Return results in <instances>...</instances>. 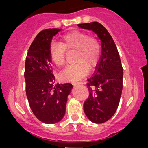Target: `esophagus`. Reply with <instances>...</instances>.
<instances>
[{
  "label": "esophagus",
  "mask_w": 148,
  "mask_h": 148,
  "mask_svg": "<svg viewBox=\"0 0 148 148\" xmlns=\"http://www.w3.org/2000/svg\"><path fill=\"white\" fill-rule=\"evenodd\" d=\"M80 84H82V83H77V84H73V86H78V85H80Z\"/></svg>",
  "instance_id": "esophagus-1"
}]
</instances>
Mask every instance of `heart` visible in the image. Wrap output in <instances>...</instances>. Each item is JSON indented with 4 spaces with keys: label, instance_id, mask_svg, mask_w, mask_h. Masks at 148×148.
Wrapping results in <instances>:
<instances>
[{
    "label": "heart",
    "instance_id": "b5f03b06",
    "mask_svg": "<svg viewBox=\"0 0 148 148\" xmlns=\"http://www.w3.org/2000/svg\"><path fill=\"white\" fill-rule=\"evenodd\" d=\"M66 49L76 50L75 61L78 64L69 66L60 73L63 82L76 83L89 73V67L93 69L100 58V45L98 40L81 31H73L61 38V44L53 42L49 47V57L57 66L64 64Z\"/></svg>",
    "mask_w": 148,
    "mask_h": 148
}]
</instances>
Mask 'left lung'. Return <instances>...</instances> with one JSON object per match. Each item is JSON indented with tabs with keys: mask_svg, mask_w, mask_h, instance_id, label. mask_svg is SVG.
Listing matches in <instances>:
<instances>
[{
	"mask_svg": "<svg viewBox=\"0 0 148 148\" xmlns=\"http://www.w3.org/2000/svg\"><path fill=\"white\" fill-rule=\"evenodd\" d=\"M78 26L92 30L101 40V56L93 76L87 80L89 97L84 104L88 119L101 124L108 121L118 108L123 87V68L114 40L101 23L92 22Z\"/></svg>",
	"mask_w": 148,
	"mask_h": 148,
	"instance_id": "obj_1",
	"label": "left lung"
}]
</instances>
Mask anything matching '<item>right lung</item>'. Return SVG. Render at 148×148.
Returning a JSON list of instances; mask_svg holds the SVG:
<instances>
[{
	"label": "right lung",
	"instance_id": "1",
	"mask_svg": "<svg viewBox=\"0 0 148 148\" xmlns=\"http://www.w3.org/2000/svg\"><path fill=\"white\" fill-rule=\"evenodd\" d=\"M61 29H47L35 37L27 53L24 78L26 93L35 117L45 124H55L65 115L67 96L73 89L70 83L55 84L49 57L53 36Z\"/></svg>",
	"mask_w": 148,
	"mask_h": 148
}]
</instances>
